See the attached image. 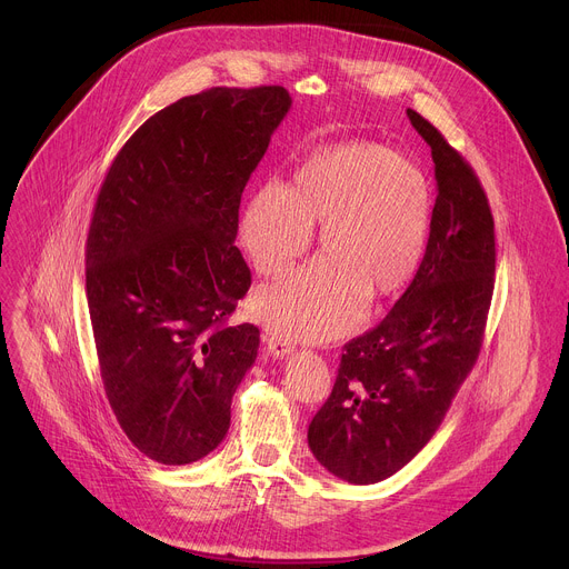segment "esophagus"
Returning <instances> with one entry per match:
<instances>
[{
    "instance_id": "34e87169",
    "label": "esophagus",
    "mask_w": 569,
    "mask_h": 569,
    "mask_svg": "<svg viewBox=\"0 0 569 569\" xmlns=\"http://www.w3.org/2000/svg\"><path fill=\"white\" fill-rule=\"evenodd\" d=\"M263 340H266V345H268V351H270L274 358H286V356H290V353L295 351L292 342L283 340V338L277 336V333H266Z\"/></svg>"
}]
</instances>
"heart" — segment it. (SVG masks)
I'll return each mask as SVG.
<instances>
[{
	"instance_id": "1",
	"label": "heart",
	"mask_w": 569,
	"mask_h": 569,
	"mask_svg": "<svg viewBox=\"0 0 569 569\" xmlns=\"http://www.w3.org/2000/svg\"><path fill=\"white\" fill-rule=\"evenodd\" d=\"M432 187L423 169L380 143L347 141L312 152L295 187L266 182L242 216V242L263 277L283 274L321 222L323 257L261 288L257 317L290 340H331L369 301L408 283L426 254Z\"/></svg>"
}]
</instances>
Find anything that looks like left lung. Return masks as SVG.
<instances>
[{"instance_id": "8db88e82", "label": "left lung", "mask_w": 569, "mask_h": 569, "mask_svg": "<svg viewBox=\"0 0 569 569\" xmlns=\"http://www.w3.org/2000/svg\"><path fill=\"white\" fill-rule=\"evenodd\" d=\"M408 117L437 178L426 257L378 327L345 345L333 391L308 426L315 459L349 483L391 477L432 439L479 356L493 297L489 200L443 134Z\"/></svg>"}]
</instances>
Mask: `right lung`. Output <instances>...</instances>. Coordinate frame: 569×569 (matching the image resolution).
<instances>
[{
  "label": "right lung",
  "instance_id": "obj_1",
  "mask_svg": "<svg viewBox=\"0 0 569 569\" xmlns=\"http://www.w3.org/2000/svg\"><path fill=\"white\" fill-rule=\"evenodd\" d=\"M292 106L288 90L211 88L152 114L119 150L86 250L101 378L152 461L207 457L257 360L254 323L227 327L252 272L233 246L240 196Z\"/></svg>",
  "mask_w": 569,
  "mask_h": 569
}]
</instances>
